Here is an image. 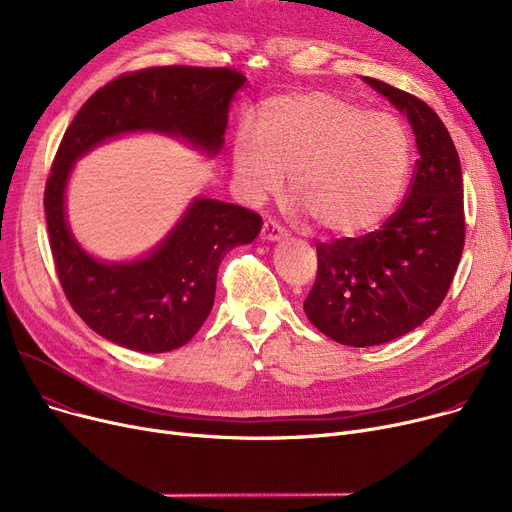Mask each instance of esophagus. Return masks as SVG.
<instances>
[{
    "label": "esophagus",
    "instance_id": "obj_1",
    "mask_svg": "<svg viewBox=\"0 0 512 512\" xmlns=\"http://www.w3.org/2000/svg\"><path fill=\"white\" fill-rule=\"evenodd\" d=\"M284 234H286L284 226L280 222H276L274 218L263 222V228H261V238L263 240H280V238H284Z\"/></svg>",
    "mask_w": 512,
    "mask_h": 512
}]
</instances>
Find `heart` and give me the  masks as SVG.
<instances>
[{"label":"heart","mask_w":512,"mask_h":512,"mask_svg":"<svg viewBox=\"0 0 512 512\" xmlns=\"http://www.w3.org/2000/svg\"><path fill=\"white\" fill-rule=\"evenodd\" d=\"M409 164V134L394 116L326 91L267 101L259 130L240 128L234 141V172L251 199L276 193L292 172V197L321 230L342 236L388 218Z\"/></svg>","instance_id":"1"}]
</instances>
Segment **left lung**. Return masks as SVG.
<instances>
[{"mask_svg": "<svg viewBox=\"0 0 512 512\" xmlns=\"http://www.w3.org/2000/svg\"><path fill=\"white\" fill-rule=\"evenodd\" d=\"M405 112L419 149L405 201L363 236L317 242V276L303 307L311 324L346 346H375L421 326L442 305L465 247L459 153L419 97L365 76Z\"/></svg>", "mask_w": 512, "mask_h": 512, "instance_id": "obj_1", "label": "left lung"}]
</instances>
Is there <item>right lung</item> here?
<instances>
[{
	"label": "right lung",
	"instance_id": "right-lung-1",
	"mask_svg": "<svg viewBox=\"0 0 512 512\" xmlns=\"http://www.w3.org/2000/svg\"><path fill=\"white\" fill-rule=\"evenodd\" d=\"M245 80L234 68L126 72L95 91L66 128L43 197L49 247L66 299L99 336L141 353L186 344L213 307L222 259L253 242L261 215L234 203L197 199L149 257L101 263L76 245L66 226L64 188L74 159L130 130L176 134L215 155L224 143L230 101Z\"/></svg>",
	"mask_w": 512,
	"mask_h": 512
}]
</instances>
